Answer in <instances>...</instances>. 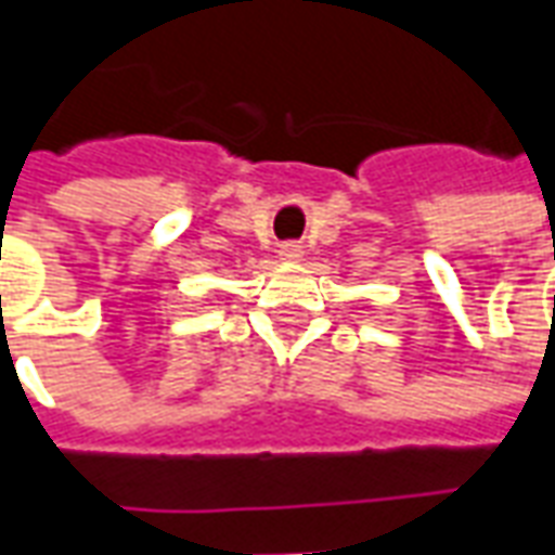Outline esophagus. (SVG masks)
<instances>
[{
	"label": "esophagus",
	"mask_w": 555,
	"mask_h": 555,
	"mask_svg": "<svg viewBox=\"0 0 555 555\" xmlns=\"http://www.w3.org/2000/svg\"><path fill=\"white\" fill-rule=\"evenodd\" d=\"M302 255V246H297V243H282L279 246V258H285V261H297Z\"/></svg>",
	"instance_id": "1"
}]
</instances>
